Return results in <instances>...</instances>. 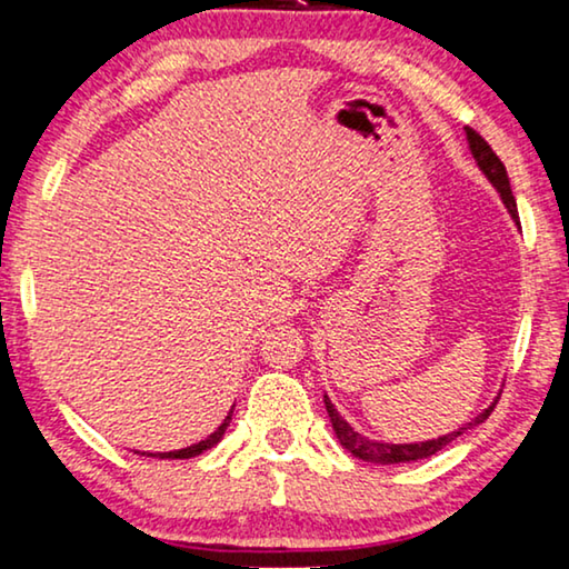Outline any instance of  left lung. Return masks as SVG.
Listing matches in <instances>:
<instances>
[{
    "label": "left lung",
    "instance_id": "8db88e82",
    "mask_svg": "<svg viewBox=\"0 0 569 569\" xmlns=\"http://www.w3.org/2000/svg\"><path fill=\"white\" fill-rule=\"evenodd\" d=\"M467 141H469L471 154H475V159H477L479 170H482L487 174V180H490L492 186L498 188L502 203H506L510 216H513V219L518 221V208H516L513 190H510L506 164L500 162V157L495 154L490 143H487L482 136L475 131V128H467ZM518 227H521V223H518ZM325 407H327V415H330L335 436H338V441L342 443V448H348V451L353 453L356 459H363V461H371V463H405V461L428 459V456L438 453L441 448H446L448 443L456 441V438H459L467 428L485 422L487 418H490V412L495 410V405H490L482 415H479V418L467 422V428L453 430V433H448L443 438H436V441H426V443H379V441H368V438H363L361 433H356V430L340 418L338 410H335V405L327 397H325Z\"/></svg>",
    "mask_w": 569,
    "mask_h": 569
}]
</instances>
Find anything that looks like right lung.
Here are the masks:
<instances>
[{
	"label": "right lung",
	"mask_w": 569,
	"mask_h": 569,
	"mask_svg": "<svg viewBox=\"0 0 569 569\" xmlns=\"http://www.w3.org/2000/svg\"><path fill=\"white\" fill-rule=\"evenodd\" d=\"M229 420H231V412L227 415V420H223L221 426L216 428L213 433L208 436L206 441H201V443H196V446H188V448H180V451H167V453H147V456H157V459H190V456H198V453H203V451H208V448H213L216 443L221 441V436H223V430H227Z\"/></svg>",
	"instance_id": "1"
}]
</instances>
